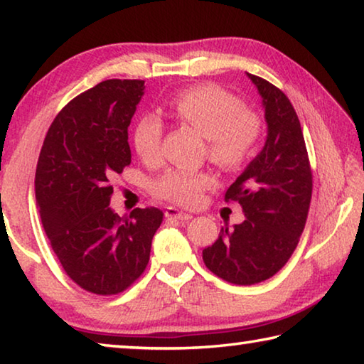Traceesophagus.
<instances>
[{
	"instance_id": "1",
	"label": "esophagus",
	"mask_w": 364,
	"mask_h": 364,
	"mask_svg": "<svg viewBox=\"0 0 364 364\" xmlns=\"http://www.w3.org/2000/svg\"><path fill=\"white\" fill-rule=\"evenodd\" d=\"M165 217L184 221V220L193 218V215L188 213V212H183V210H180V208H176V207H167V208H165Z\"/></svg>"
}]
</instances>
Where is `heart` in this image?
Listing matches in <instances>:
<instances>
[{
    "label": "heart",
    "mask_w": 364,
    "mask_h": 364,
    "mask_svg": "<svg viewBox=\"0 0 364 364\" xmlns=\"http://www.w3.org/2000/svg\"><path fill=\"white\" fill-rule=\"evenodd\" d=\"M175 119L207 138L208 159L228 171L241 170L254 157L263 134L258 114L245 109L237 96L215 85L193 86L170 101ZM164 125L157 115L141 119L133 132V146L147 164L160 159ZM213 184L205 171L170 168L154 183V194L181 205L199 204L200 196Z\"/></svg>",
    "instance_id": "1"
}]
</instances>
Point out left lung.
I'll return each instance as SVG.
<instances>
[{
	"label": "left lung",
	"instance_id": "1",
	"mask_svg": "<svg viewBox=\"0 0 364 364\" xmlns=\"http://www.w3.org/2000/svg\"><path fill=\"white\" fill-rule=\"evenodd\" d=\"M257 86L268 125L263 149L228 188L245 220L221 228L202 250L205 267L228 282L250 286L269 279L297 247L310 208L313 178L304 133L289 97L267 80L247 73Z\"/></svg>",
	"mask_w": 364,
	"mask_h": 364
}]
</instances>
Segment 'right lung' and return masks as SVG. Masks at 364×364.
<instances>
[{"mask_svg": "<svg viewBox=\"0 0 364 364\" xmlns=\"http://www.w3.org/2000/svg\"><path fill=\"white\" fill-rule=\"evenodd\" d=\"M143 80H106L60 110L43 143L35 196L45 232L67 276L91 294L114 295L149 263L164 213L134 208L119 217L112 180L132 162L128 127Z\"/></svg>", "mask_w": 364, "mask_h": 364, "instance_id": "obj_1", "label": "right lung"}]
</instances>
